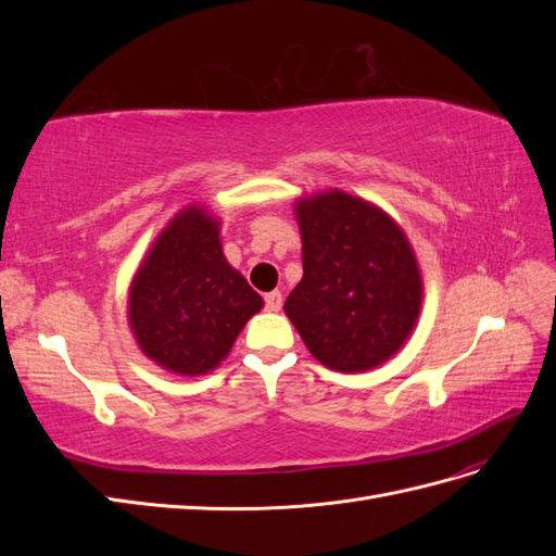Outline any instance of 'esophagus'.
<instances>
[{
  "label": "esophagus",
  "mask_w": 556,
  "mask_h": 556,
  "mask_svg": "<svg viewBox=\"0 0 556 556\" xmlns=\"http://www.w3.org/2000/svg\"><path fill=\"white\" fill-rule=\"evenodd\" d=\"M264 306H266V311H271V313L280 311V306H282V294H280L278 290L268 292V294L264 296Z\"/></svg>",
  "instance_id": "1"
}]
</instances>
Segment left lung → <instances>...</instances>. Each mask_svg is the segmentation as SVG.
I'll use <instances>...</instances> for the list:
<instances>
[{
    "label": "left lung",
    "instance_id": "obj_1",
    "mask_svg": "<svg viewBox=\"0 0 556 556\" xmlns=\"http://www.w3.org/2000/svg\"><path fill=\"white\" fill-rule=\"evenodd\" d=\"M304 278L285 301L311 355L359 374L390 359L422 308V276L403 229L341 190L296 201Z\"/></svg>",
    "mask_w": 556,
    "mask_h": 556
}]
</instances>
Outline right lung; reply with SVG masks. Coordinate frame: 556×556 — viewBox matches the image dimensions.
<instances>
[{"instance_id": "1", "label": "right lung", "mask_w": 556, "mask_h": 556, "mask_svg": "<svg viewBox=\"0 0 556 556\" xmlns=\"http://www.w3.org/2000/svg\"><path fill=\"white\" fill-rule=\"evenodd\" d=\"M262 306L223 255L220 223L188 206L148 250L131 280L127 317L146 357L178 376H204Z\"/></svg>"}]
</instances>
